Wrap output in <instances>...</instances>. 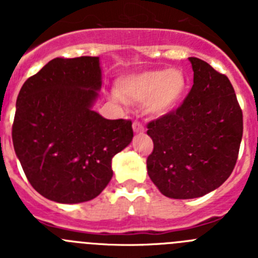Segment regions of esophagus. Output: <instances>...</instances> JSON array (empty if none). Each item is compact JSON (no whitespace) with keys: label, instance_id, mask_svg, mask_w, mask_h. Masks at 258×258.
<instances>
[{"label":"esophagus","instance_id":"34e87169","mask_svg":"<svg viewBox=\"0 0 258 258\" xmlns=\"http://www.w3.org/2000/svg\"><path fill=\"white\" fill-rule=\"evenodd\" d=\"M133 131L136 132V133H143V132H145V126H143L140 121H134L133 122Z\"/></svg>","mask_w":258,"mask_h":258}]
</instances>
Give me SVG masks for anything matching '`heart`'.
Masks as SVG:
<instances>
[{
	"label": "heart",
	"mask_w": 258,
	"mask_h": 258,
	"mask_svg": "<svg viewBox=\"0 0 258 258\" xmlns=\"http://www.w3.org/2000/svg\"><path fill=\"white\" fill-rule=\"evenodd\" d=\"M187 77L178 70H155L122 79L118 83L117 102L146 104L150 112L164 115L178 106L187 90Z\"/></svg>",
	"instance_id": "heart-1"
}]
</instances>
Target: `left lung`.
I'll use <instances>...</instances> for the list:
<instances>
[{"label":"left lung","instance_id":"obj_1","mask_svg":"<svg viewBox=\"0 0 258 258\" xmlns=\"http://www.w3.org/2000/svg\"><path fill=\"white\" fill-rule=\"evenodd\" d=\"M188 60V95L147 125L154 142L147 172L172 199H194L220 187L234 170L243 136V112L227 76L202 59Z\"/></svg>","mask_w":258,"mask_h":258}]
</instances>
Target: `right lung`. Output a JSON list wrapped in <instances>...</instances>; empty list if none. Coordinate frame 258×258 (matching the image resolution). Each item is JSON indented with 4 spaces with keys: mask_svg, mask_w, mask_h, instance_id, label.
Masks as SVG:
<instances>
[{
    "mask_svg": "<svg viewBox=\"0 0 258 258\" xmlns=\"http://www.w3.org/2000/svg\"><path fill=\"white\" fill-rule=\"evenodd\" d=\"M101 86L99 58L79 56L52 59L20 89L14 150L46 199L76 204L97 198L112 178V157L133 140L131 120L92 109Z\"/></svg>",
    "mask_w": 258,
    "mask_h": 258,
    "instance_id": "add662e5",
    "label": "right lung"
}]
</instances>
